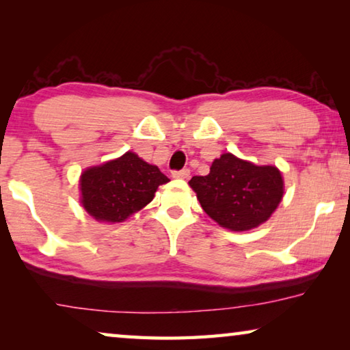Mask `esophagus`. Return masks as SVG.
<instances>
[{
  "label": "esophagus",
  "instance_id": "obj_1",
  "mask_svg": "<svg viewBox=\"0 0 350 350\" xmlns=\"http://www.w3.org/2000/svg\"><path fill=\"white\" fill-rule=\"evenodd\" d=\"M174 177V179H187V177L189 176V170L188 168H183V170H179V171H173V174H171Z\"/></svg>",
  "mask_w": 350,
  "mask_h": 350
}]
</instances>
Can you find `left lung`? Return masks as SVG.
Wrapping results in <instances>:
<instances>
[{
    "mask_svg": "<svg viewBox=\"0 0 350 350\" xmlns=\"http://www.w3.org/2000/svg\"><path fill=\"white\" fill-rule=\"evenodd\" d=\"M204 211L221 227L247 232L267 221L284 194L281 171L271 165L258 167L225 152L211 163L206 176L188 182Z\"/></svg>",
    "mask_w": 350,
    "mask_h": 350,
    "instance_id": "8db88e82",
    "label": "left lung"
}]
</instances>
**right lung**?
<instances>
[{
	"instance_id": "add662e5",
	"label": "right lung",
	"mask_w": 350,
	"mask_h": 350,
	"mask_svg": "<svg viewBox=\"0 0 350 350\" xmlns=\"http://www.w3.org/2000/svg\"><path fill=\"white\" fill-rule=\"evenodd\" d=\"M168 180L156 165L128 151L114 161L83 171L81 205L100 222H123L150 204L159 185Z\"/></svg>"
}]
</instances>
